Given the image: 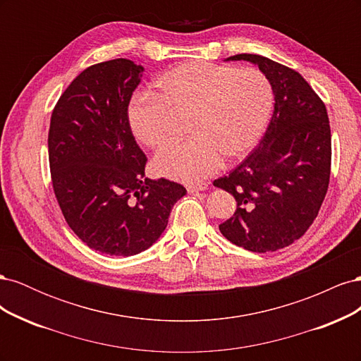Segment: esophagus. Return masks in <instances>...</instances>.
Wrapping results in <instances>:
<instances>
[{
  "label": "esophagus",
  "instance_id": "1",
  "mask_svg": "<svg viewBox=\"0 0 361 361\" xmlns=\"http://www.w3.org/2000/svg\"><path fill=\"white\" fill-rule=\"evenodd\" d=\"M206 188H207V185H206V183H200V185H188V187H187L188 192H191V194H194V192H199V191H204Z\"/></svg>",
  "mask_w": 361,
  "mask_h": 361
}]
</instances>
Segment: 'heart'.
Segmentation results:
<instances>
[{
    "mask_svg": "<svg viewBox=\"0 0 361 361\" xmlns=\"http://www.w3.org/2000/svg\"><path fill=\"white\" fill-rule=\"evenodd\" d=\"M155 93H140L129 104L128 123L141 146L157 149L170 137L171 117L187 116L191 135L158 152L159 176L200 182L220 167L248 155L264 135L274 105L267 75L255 68L188 61L164 72Z\"/></svg>",
    "mask_w": 361,
    "mask_h": 361,
    "instance_id": "1",
    "label": "heart"
}]
</instances>
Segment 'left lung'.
Returning a JSON list of instances; mask_svg holds the SVG:
<instances>
[{
    "mask_svg": "<svg viewBox=\"0 0 361 361\" xmlns=\"http://www.w3.org/2000/svg\"><path fill=\"white\" fill-rule=\"evenodd\" d=\"M228 60L257 64L276 104L259 146L227 176L214 180L236 200L233 216L218 227L235 245L267 253L300 239L321 209L331 169L329 114L293 69L256 54Z\"/></svg>",
    "mask_w": 361,
    "mask_h": 361,
    "instance_id": "obj_1",
    "label": "left lung"
}]
</instances>
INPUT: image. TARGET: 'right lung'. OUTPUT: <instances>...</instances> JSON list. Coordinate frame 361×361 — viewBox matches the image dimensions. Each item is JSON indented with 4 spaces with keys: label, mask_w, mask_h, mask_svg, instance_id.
<instances>
[{
    "label": "right lung",
    "mask_w": 361,
    "mask_h": 361,
    "mask_svg": "<svg viewBox=\"0 0 361 361\" xmlns=\"http://www.w3.org/2000/svg\"><path fill=\"white\" fill-rule=\"evenodd\" d=\"M145 68L126 59L97 63L71 82L51 116L52 188L64 220L85 245L134 256L166 231L180 183L145 179L147 158L128 123Z\"/></svg>",
    "instance_id": "1"
}]
</instances>
